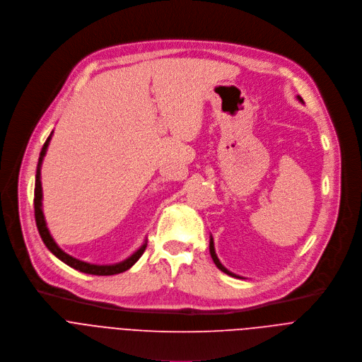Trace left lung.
I'll return each instance as SVG.
<instances>
[{"mask_svg":"<svg viewBox=\"0 0 362 362\" xmlns=\"http://www.w3.org/2000/svg\"><path fill=\"white\" fill-rule=\"evenodd\" d=\"M297 100H298L301 104H304V100H303L300 95H297ZM209 254H211V258H212L214 264L216 265V268L221 269V271H223V272H226L227 275H231V276H235V278H244V276H241V275H237V274L231 272L230 269H227V268L221 264L220 258L216 257V252H215V247H214V238H212V235H209Z\"/></svg>","mask_w":362,"mask_h":362,"instance_id":"obj_1","label":"left lung"}]
</instances>
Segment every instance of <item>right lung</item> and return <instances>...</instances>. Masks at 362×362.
I'll return each instance as SVG.
<instances>
[{
    "mask_svg": "<svg viewBox=\"0 0 362 362\" xmlns=\"http://www.w3.org/2000/svg\"><path fill=\"white\" fill-rule=\"evenodd\" d=\"M54 131H51L49 136L47 138L45 144L42 146V150L40 153V158H38V164H37V173H35V188H34V212H35V223H37V228L38 233L41 235L42 243L45 244V247L49 250V252L52 255H55L59 261H62L64 264H66L68 267L74 268L80 272L84 274H93V275H114V274H119L124 272L127 269H129L144 254L147 248V240H144L142 245L134 251L129 257H127L125 259L115 262V264H91L83 259H78L76 257H72L69 254H66L52 238L48 227H47V221H45V216H44V211H42V185H41V167H42V161L44 157L47 154L48 146H49V141L52 138Z\"/></svg>",
    "mask_w": 362,
    "mask_h": 362,
    "instance_id": "1",
    "label": "right lung"
}]
</instances>
